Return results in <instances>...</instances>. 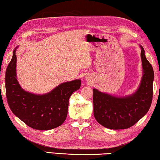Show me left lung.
<instances>
[{
	"mask_svg": "<svg viewBox=\"0 0 160 160\" xmlns=\"http://www.w3.org/2000/svg\"><path fill=\"white\" fill-rule=\"evenodd\" d=\"M142 76L134 93L127 96H113L93 89L94 116L97 122L113 130L126 129L136 123L148 113L153 94L154 71L140 45Z\"/></svg>",
	"mask_w": 160,
	"mask_h": 160,
	"instance_id": "1",
	"label": "left lung"
}]
</instances>
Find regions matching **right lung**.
<instances>
[{"instance_id":"right-lung-1","label":"right lung","mask_w":160,"mask_h":160,"mask_svg":"<svg viewBox=\"0 0 160 160\" xmlns=\"http://www.w3.org/2000/svg\"><path fill=\"white\" fill-rule=\"evenodd\" d=\"M5 72V91L12 113L28 126L47 131L60 126L67 117L69 98L79 90L81 80L60 84L49 92L37 94L22 88L17 79L16 50Z\"/></svg>"}]
</instances>
